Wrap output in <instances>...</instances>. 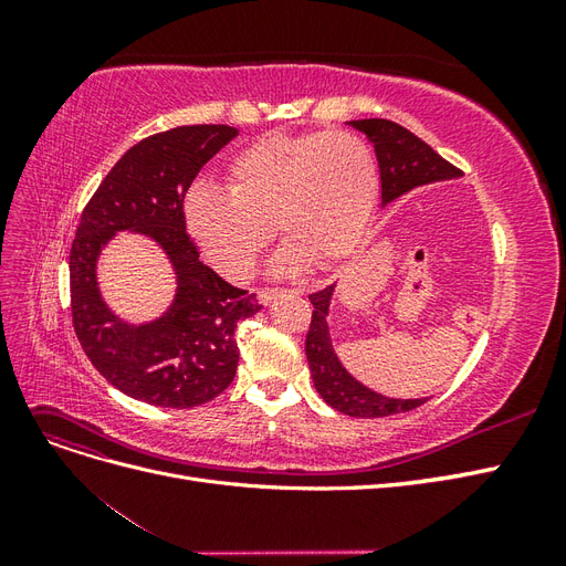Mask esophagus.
<instances>
[{"label":"esophagus","mask_w":566,"mask_h":566,"mask_svg":"<svg viewBox=\"0 0 566 566\" xmlns=\"http://www.w3.org/2000/svg\"><path fill=\"white\" fill-rule=\"evenodd\" d=\"M281 293H283L281 287H262L260 293H256V300H260L262 304H269L271 300H276Z\"/></svg>","instance_id":"1"}]
</instances>
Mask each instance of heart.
Segmentation results:
<instances>
[{"instance_id": "obj_1", "label": "heart", "mask_w": 566, "mask_h": 566, "mask_svg": "<svg viewBox=\"0 0 566 566\" xmlns=\"http://www.w3.org/2000/svg\"><path fill=\"white\" fill-rule=\"evenodd\" d=\"M227 191L198 184L184 198V224L221 276L245 281L271 238L285 248L276 273L331 266L361 233L378 198V160L352 132L269 134L238 150Z\"/></svg>"}]
</instances>
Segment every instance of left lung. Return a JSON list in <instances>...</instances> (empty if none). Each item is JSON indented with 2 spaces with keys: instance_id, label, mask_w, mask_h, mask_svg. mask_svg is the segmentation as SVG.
Segmentation results:
<instances>
[{
  "instance_id": "8db88e82",
  "label": "left lung",
  "mask_w": 566,
  "mask_h": 566,
  "mask_svg": "<svg viewBox=\"0 0 566 566\" xmlns=\"http://www.w3.org/2000/svg\"><path fill=\"white\" fill-rule=\"evenodd\" d=\"M354 129L364 132L373 142L375 156L380 163V181H382V202L397 200L399 196L413 191L416 186L432 184L441 179H455L462 172L443 160L439 153L427 146L413 132L391 123V119L373 117V119H352ZM335 285H328L312 293L310 300L314 304L310 333H306L304 352L306 361L312 368L314 387L323 397V401L335 410L352 418H385L406 413L422 406L427 399H387L382 394H375L361 382H356L352 375L342 368L331 345V333L325 316L333 297Z\"/></svg>"
}]
</instances>
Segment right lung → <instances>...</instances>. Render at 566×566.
<instances>
[{"mask_svg":"<svg viewBox=\"0 0 566 566\" xmlns=\"http://www.w3.org/2000/svg\"><path fill=\"white\" fill-rule=\"evenodd\" d=\"M238 129L184 125L132 146L82 212L71 248V314L94 368L123 394L163 408H193L224 391L238 368V323L262 310L200 262L184 224V198ZM142 230L164 245L180 279L170 312L146 326L117 322L97 295L95 256L115 230Z\"/></svg>","mask_w":566,"mask_h":566,"instance_id":"obj_1","label":"right lung"}]
</instances>
